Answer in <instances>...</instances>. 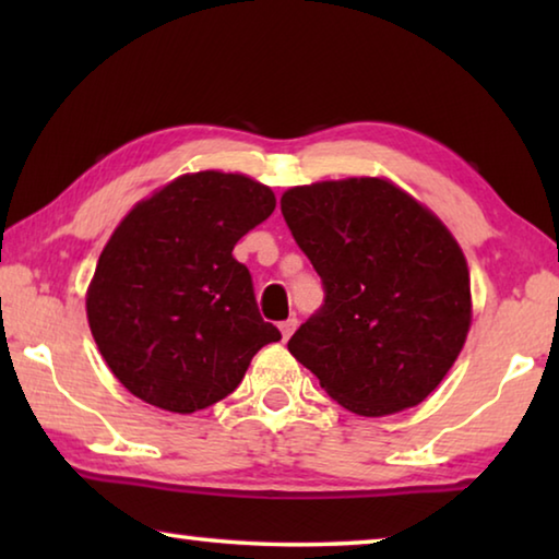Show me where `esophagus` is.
I'll return each mask as SVG.
<instances>
[{"label":"esophagus","mask_w":559,"mask_h":559,"mask_svg":"<svg viewBox=\"0 0 559 559\" xmlns=\"http://www.w3.org/2000/svg\"><path fill=\"white\" fill-rule=\"evenodd\" d=\"M278 328H281V335H283V340H288L293 333H296L298 320H296V318H288V320H283V323H281Z\"/></svg>","instance_id":"1"}]
</instances>
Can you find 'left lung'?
I'll return each instance as SVG.
<instances>
[{"instance_id": "8db88e82", "label": "left lung", "mask_w": 559, "mask_h": 559, "mask_svg": "<svg viewBox=\"0 0 559 559\" xmlns=\"http://www.w3.org/2000/svg\"><path fill=\"white\" fill-rule=\"evenodd\" d=\"M281 212L325 290L290 355L359 416L427 400L471 325L468 266L451 231L380 177L293 187Z\"/></svg>"}]
</instances>
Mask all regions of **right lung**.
<instances>
[{
	"label": "right lung",
	"mask_w": 559,
	"mask_h": 559,
	"mask_svg": "<svg viewBox=\"0 0 559 559\" xmlns=\"http://www.w3.org/2000/svg\"><path fill=\"white\" fill-rule=\"evenodd\" d=\"M276 210L243 175H182L130 210L88 286L93 340L120 384L192 414L231 394L276 325L261 318L236 241Z\"/></svg>",
	"instance_id": "right-lung-1"
}]
</instances>
